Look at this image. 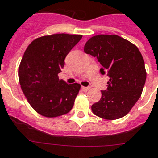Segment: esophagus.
Wrapping results in <instances>:
<instances>
[{
  "label": "esophagus",
  "mask_w": 158,
  "mask_h": 158,
  "mask_svg": "<svg viewBox=\"0 0 158 158\" xmlns=\"http://www.w3.org/2000/svg\"><path fill=\"white\" fill-rule=\"evenodd\" d=\"M82 90L85 91V92H86V91H88L89 89V87H84V86H82Z\"/></svg>",
  "instance_id": "esophagus-1"
}]
</instances>
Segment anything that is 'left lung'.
<instances>
[{
  "instance_id": "left-lung-1",
  "label": "left lung",
  "mask_w": 158,
  "mask_h": 158,
  "mask_svg": "<svg viewBox=\"0 0 158 158\" xmlns=\"http://www.w3.org/2000/svg\"><path fill=\"white\" fill-rule=\"evenodd\" d=\"M85 52L102 65L100 73L110 77L107 89L91 106L94 115L106 120L123 117L141 97L147 73L137 47L117 35H97L85 43Z\"/></svg>"
}]
</instances>
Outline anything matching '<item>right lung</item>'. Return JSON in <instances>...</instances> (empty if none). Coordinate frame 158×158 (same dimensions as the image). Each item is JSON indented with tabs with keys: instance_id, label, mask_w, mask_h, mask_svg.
<instances>
[{
	"instance_id": "1",
	"label": "right lung",
	"mask_w": 158,
	"mask_h": 158,
	"mask_svg": "<svg viewBox=\"0 0 158 158\" xmlns=\"http://www.w3.org/2000/svg\"><path fill=\"white\" fill-rule=\"evenodd\" d=\"M82 35L61 33L38 37L26 49L19 66L23 94L35 110L46 117L65 115L73 108L79 84L68 85L58 74L68 53Z\"/></svg>"
}]
</instances>
